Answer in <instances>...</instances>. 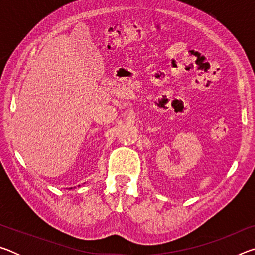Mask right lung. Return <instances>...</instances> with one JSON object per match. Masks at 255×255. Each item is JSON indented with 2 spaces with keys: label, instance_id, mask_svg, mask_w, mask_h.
Masks as SVG:
<instances>
[{
  "label": "right lung",
  "instance_id": "1",
  "mask_svg": "<svg viewBox=\"0 0 255 255\" xmlns=\"http://www.w3.org/2000/svg\"><path fill=\"white\" fill-rule=\"evenodd\" d=\"M71 189H72V188H71Z\"/></svg>",
  "mask_w": 255,
  "mask_h": 255
}]
</instances>
